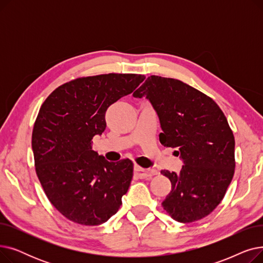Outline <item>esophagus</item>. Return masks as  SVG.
Segmentation results:
<instances>
[{"label":"esophagus","mask_w":263,"mask_h":263,"mask_svg":"<svg viewBox=\"0 0 263 263\" xmlns=\"http://www.w3.org/2000/svg\"><path fill=\"white\" fill-rule=\"evenodd\" d=\"M134 174H135V176H137L141 179H145V178H149L151 176H155L158 173L155 170H147V168H142L140 166H134Z\"/></svg>","instance_id":"esophagus-1"}]
</instances>
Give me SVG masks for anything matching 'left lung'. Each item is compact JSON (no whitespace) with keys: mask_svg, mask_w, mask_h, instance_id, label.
Listing matches in <instances>:
<instances>
[{"mask_svg":"<svg viewBox=\"0 0 263 263\" xmlns=\"http://www.w3.org/2000/svg\"><path fill=\"white\" fill-rule=\"evenodd\" d=\"M158 114L160 142L176 148L180 173L162 171L172 191L162 202L179 223L209 215L224 198L234 174V136L222 109L206 95L171 78L151 76L133 93Z\"/></svg>","mask_w":263,"mask_h":263,"instance_id":"8db88e82","label":"left lung"}]
</instances>
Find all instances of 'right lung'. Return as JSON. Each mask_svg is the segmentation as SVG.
<instances>
[{
  "label": "right lung",
  "mask_w": 263,
  "mask_h": 263,
  "mask_svg": "<svg viewBox=\"0 0 263 263\" xmlns=\"http://www.w3.org/2000/svg\"><path fill=\"white\" fill-rule=\"evenodd\" d=\"M144 80L122 73L80 78L58 87L41 105L32 134L36 174L50 202L69 220L96 226L118 211L133 163L106 161L92 150L91 140L106 128L107 107Z\"/></svg>",
  "instance_id": "obj_1"
}]
</instances>
